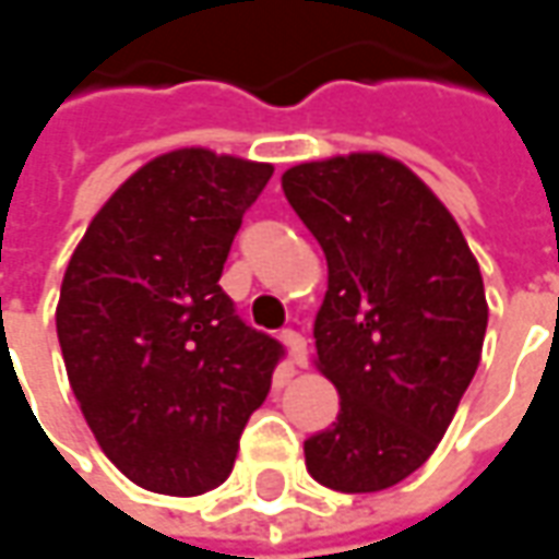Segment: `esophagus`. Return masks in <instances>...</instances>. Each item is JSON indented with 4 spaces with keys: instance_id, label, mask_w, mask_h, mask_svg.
Wrapping results in <instances>:
<instances>
[{
    "instance_id": "esophagus-1",
    "label": "esophagus",
    "mask_w": 559,
    "mask_h": 559,
    "mask_svg": "<svg viewBox=\"0 0 559 559\" xmlns=\"http://www.w3.org/2000/svg\"><path fill=\"white\" fill-rule=\"evenodd\" d=\"M281 340H284V346H287V356H290V361H294L297 368H302V365L309 361L306 337H302V334H297V331H284V334H281Z\"/></svg>"
}]
</instances>
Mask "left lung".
I'll return each mask as SVG.
<instances>
[{
	"label": "left lung",
	"mask_w": 559,
	"mask_h": 559,
	"mask_svg": "<svg viewBox=\"0 0 559 559\" xmlns=\"http://www.w3.org/2000/svg\"><path fill=\"white\" fill-rule=\"evenodd\" d=\"M281 188L328 260L316 368L337 420L309 436L306 467L346 495L412 476L452 424L479 368L489 302L454 216L377 151L290 166Z\"/></svg>",
	"instance_id": "8db88e82"
}]
</instances>
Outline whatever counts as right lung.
I'll return each mask as SVG.
<instances>
[{
    "label": "right lung",
    "instance_id": "1",
    "mask_svg": "<svg viewBox=\"0 0 559 559\" xmlns=\"http://www.w3.org/2000/svg\"><path fill=\"white\" fill-rule=\"evenodd\" d=\"M275 166L179 147L135 169L88 222L55 309L70 390L135 486L225 483L281 343L235 316L222 265Z\"/></svg>",
    "mask_w": 559,
    "mask_h": 559
}]
</instances>
